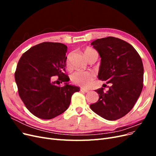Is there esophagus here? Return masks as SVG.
I'll return each mask as SVG.
<instances>
[{
  "instance_id": "34e87169",
  "label": "esophagus",
  "mask_w": 156,
  "mask_h": 156,
  "mask_svg": "<svg viewBox=\"0 0 156 156\" xmlns=\"http://www.w3.org/2000/svg\"><path fill=\"white\" fill-rule=\"evenodd\" d=\"M80 90H81V92H85V93H87V92H89V90H87V89H85V88H81V89H80Z\"/></svg>"
}]
</instances>
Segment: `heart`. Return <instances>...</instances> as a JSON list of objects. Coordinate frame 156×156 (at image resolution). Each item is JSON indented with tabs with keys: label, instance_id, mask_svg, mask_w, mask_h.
Instances as JSON below:
<instances>
[{
	"label": "heart",
	"instance_id": "1",
	"mask_svg": "<svg viewBox=\"0 0 156 156\" xmlns=\"http://www.w3.org/2000/svg\"><path fill=\"white\" fill-rule=\"evenodd\" d=\"M96 51L90 48H87L84 51V55L87 58V56L93 53H96ZM70 55H68L66 58V66L70 68L69 62ZM96 75L92 71H81V72H75L71 77V81L75 84L82 87H88L90 85L93 80L95 79Z\"/></svg>",
	"mask_w": 156,
	"mask_h": 156
}]
</instances>
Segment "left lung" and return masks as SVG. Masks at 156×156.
Listing matches in <instances>:
<instances>
[{
    "instance_id": "obj_1",
    "label": "left lung",
    "mask_w": 156,
    "mask_h": 156,
    "mask_svg": "<svg viewBox=\"0 0 156 156\" xmlns=\"http://www.w3.org/2000/svg\"><path fill=\"white\" fill-rule=\"evenodd\" d=\"M91 45L101 57L98 79L112 84L107 92L96 90L99 100L90 107L103 119L118 120L132 109L142 92V60L133 46L117 37L98 39Z\"/></svg>"
}]
</instances>
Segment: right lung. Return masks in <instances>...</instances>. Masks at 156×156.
Wrapping results in <instances>:
<instances>
[{"mask_svg": "<svg viewBox=\"0 0 156 156\" xmlns=\"http://www.w3.org/2000/svg\"><path fill=\"white\" fill-rule=\"evenodd\" d=\"M67 49L61 43L43 42L27 51L18 62L15 80L19 95L27 109L40 119L49 120L62 114L80 90L66 83L57 86L69 80L65 73Z\"/></svg>", "mask_w": 156, "mask_h": 156, "instance_id": "obj_1", "label": "right lung"}]
</instances>
